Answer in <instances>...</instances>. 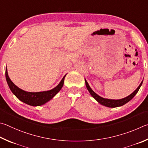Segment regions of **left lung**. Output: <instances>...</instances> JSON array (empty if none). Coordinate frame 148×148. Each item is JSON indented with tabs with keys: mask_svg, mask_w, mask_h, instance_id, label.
I'll use <instances>...</instances> for the list:
<instances>
[{
	"mask_svg": "<svg viewBox=\"0 0 148 148\" xmlns=\"http://www.w3.org/2000/svg\"><path fill=\"white\" fill-rule=\"evenodd\" d=\"M142 82H143V81H142L141 83L140 84V85L138 86V87L137 88L134 90L131 94L128 95L127 97L123 98V99H105V98H103L102 97L99 96V95H98L97 94H95V93L93 91L91 88H90V86H89V84L86 81V80L85 79L86 86L92 96L94 97L98 103H100V104H101L103 106H105V107H110V108L120 107V106L125 105L127 103H128L129 101H131L134 97V95L137 94V92H138L140 88V86H142Z\"/></svg>",
	"mask_w": 148,
	"mask_h": 148,
	"instance_id": "1",
	"label": "left lung"
}]
</instances>
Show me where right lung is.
I'll return each mask as SVG.
<instances>
[{"label":"right lung","mask_w":148,"mask_h":148,"mask_svg":"<svg viewBox=\"0 0 148 148\" xmlns=\"http://www.w3.org/2000/svg\"><path fill=\"white\" fill-rule=\"evenodd\" d=\"M5 74H6L7 83L8 84L10 89L11 90L13 94L22 102L31 106H34V107L43 105L55 96L63 86L64 78L66 77V75H65L63 77V79H62L60 82L53 89L48 90V91L40 92H29L20 89L19 88H18L16 85L14 84V82L11 81V79H10L8 76L6 67V73Z\"/></svg>","instance_id":"1"}]
</instances>
